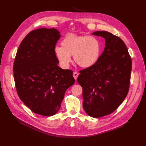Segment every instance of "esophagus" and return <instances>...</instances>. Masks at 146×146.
<instances>
[{
    "instance_id": "esophagus-1",
    "label": "esophagus",
    "mask_w": 146,
    "mask_h": 146,
    "mask_svg": "<svg viewBox=\"0 0 146 146\" xmlns=\"http://www.w3.org/2000/svg\"><path fill=\"white\" fill-rule=\"evenodd\" d=\"M73 75L74 78H75V80H76V79H77V78H78V75H79V73H78V72H77V71H74V72H73Z\"/></svg>"
}]
</instances>
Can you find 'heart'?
Wrapping results in <instances>:
<instances>
[{
    "label": "heart",
    "instance_id": "1",
    "mask_svg": "<svg viewBox=\"0 0 146 146\" xmlns=\"http://www.w3.org/2000/svg\"><path fill=\"white\" fill-rule=\"evenodd\" d=\"M61 46L54 48V54L62 66L66 67L71 61V55L79 66L88 68L98 60L102 44L98 39L89 35L69 34L61 41Z\"/></svg>",
    "mask_w": 146,
    "mask_h": 146
}]
</instances>
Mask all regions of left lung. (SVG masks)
I'll list each match as a JSON object with an SVG mask.
<instances>
[{"label": "left lung", "mask_w": 146, "mask_h": 146, "mask_svg": "<svg viewBox=\"0 0 146 146\" xmlns=\"http://www.w3.org/2000/svg\"><path fill=\"white\" fill-rule=\"evenodd\" d=\"M92 35L105 39L104 51L97 63L80 71L77 81L83 88V106L94 118L113 112L124 100L129 90L132 60L125 44L107 31Z\"/></svg>", "instance_id": "8db88e82"}]
</instances>
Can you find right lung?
<instances>
[{
  "mask_svg": "<svg viewBox=\"0 0 146 146\" xmlns=\"http://www.w3.org/2000/svg\"><path fill=\"white\" fill-rule=\"evenodd\" d=\"M60 36L54 28L32 31L21 42L14 62L19 97L33 112L43 116L58 112L65 92L75 82L73 71L58 66L54 48Z\"/></svg>",
  "mask_w": 146,
  "mask_h": 146,
  "instance_id": "right-lung-1",
  "label": "right lung"
}]
</instances>
